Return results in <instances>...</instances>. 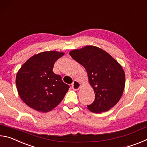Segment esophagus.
Wrapping results in <instances>:
<instances>
[{
    "label": "esophagus",
    "instance_id": "obj_1",
    "mask_svg": "<svg viewBox=\"0 0 147 147\" xmlns=\"http://www.w3.org/2000/svg\"><path fill=\"white\" fill-rule=\"evenodd\" d=\"M81 84L78 81L74 80L73 84H72V88H73L74 90H78V89L80 88Z\"/></svg>",
    "mask_w": 147,
    "mask_h": 147
}]
</instances>
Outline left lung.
I'll return each instance as SVG.
<instances>
[{
    "instance_id": "8db88e82",
    "label": "left lung",
    "mask_w": 147,
    "mask_h": 147,
    "mask_svg": "<svg viewBox=\"0 0 147 147\" xmlns=\"http://www.w3.org/2000/svg\"><path fill=\"white\" fill-rule=\"evenodd\" d=\"M70 56L88 73L89 84L95 93L88 108L92 112L108 111L120 100L125 86V74L120 64L104 50L86 46L70 52Z\"/></svg>"
}]
</instances>
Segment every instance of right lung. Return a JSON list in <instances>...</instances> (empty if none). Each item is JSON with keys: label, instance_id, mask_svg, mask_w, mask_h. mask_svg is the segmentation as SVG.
Wrapping results in <instances>:
<instances>
[{"label": "right lung", "instance_id": "1", "mask_svg": "<svg viewBox=\"0 0 147 147\" xmlns=\"http://www.w3.org/2000/svg\"><path fill=\"white\" fill-rule=\"evenodd\" d=\"M63 53L47 51L28 59L16 76L20 97L26 105L46 113L61 102L69 90L59 74L53 73L54 65Z\"/></svg>", "mask_w": 147, "mask_h": 147}]
</instances>
